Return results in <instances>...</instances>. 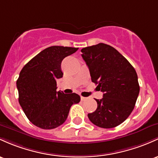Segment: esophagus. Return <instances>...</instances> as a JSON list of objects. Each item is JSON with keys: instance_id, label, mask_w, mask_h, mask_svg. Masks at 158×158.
Listing matches in <instances>:
<instances>
[{"instance_id": "esophagus-1", "label": "esophagus", "mask_w": 158, "mask_h": 158, "mask_svg": "<svg viewBox=\"0 0 158 158\" xmlns=\"http://www.w3.org/2000/svg\"><path fill=\"white\" fill-rule=\"evenodd\" d=\"M87 99H88L87 98H85V97L81 96V100H82V101H85V100H86Z\"/></svg>"}]
</instances>
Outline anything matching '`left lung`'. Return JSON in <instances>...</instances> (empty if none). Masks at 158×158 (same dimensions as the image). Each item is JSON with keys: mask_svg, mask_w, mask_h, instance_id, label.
Instances as JSON below:
<instances>
[{"mask_svg": "<svg viewBox=\"0 0 158 158\" xmlns=\"http://www.w3.org/2000/svg\"><path fill=\"white\" fill-rule=\"evenodd\" d=\"M81 52L91 81L103 92V98L95 99L98 108L88 114V118L100 127H115L134 109L139 93L136 70L115 48L105 43L83 48Z\"/></svg>", "mask_w": 158, "mask_h": 158, "instance_id": "obj_1", "label": "left lung"}]
</instances>
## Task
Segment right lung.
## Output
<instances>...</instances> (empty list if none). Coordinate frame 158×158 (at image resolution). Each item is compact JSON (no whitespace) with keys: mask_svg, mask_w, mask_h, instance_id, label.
Wrapping results in <instances>:
<instances>
[{"mask_svg":"<svg viewBox=\"0 0 158 158\" xmlns=\"http://www.w3.org/2000/svg\"><path fill=\"white\" fill-rule=\"evenodd\" d=\"M78 48L53 46L45 48L27 62L21 70L16 86L19 102L32 124L42 129L61 125L71 106L80 101L76 93L57 91L58 79L63 76L60 64Z\"/></svg>","mask_w":158,"mask_h":158,"instance_id":"right-lung-1","label":"right lung"}]
</instances>
